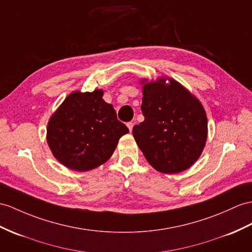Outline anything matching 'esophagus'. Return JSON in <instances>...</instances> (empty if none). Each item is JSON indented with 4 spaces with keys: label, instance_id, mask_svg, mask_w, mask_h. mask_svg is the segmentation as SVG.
Returning a JSON list of instances; mask_svg holds the SVG:
<instances>
[{
    "label": "esophagus",
    "instance_id": "1",
    "mask_svg": "<svg viewBox=\"0 0 252 252\" xmlns=\"http://www.w3.org/2000/svg\"><path fill=\"white\" fill-rule=\"evenodd\" d=\"M133 123L132 122H129V123H127V127H128V129H129V131L131 132V130H132V128H133Z\"/></svg>",
    "mask_w": 252,
    "mask_h": 252
}]
</instances>
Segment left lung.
<instances>
[{
    "instance_id": "obj_1",
    "label": "left lung",
    "mask_w": 252,
    "mask_h": 252,
    "mask_svg": "<svg viewBox=\"0 0 252 252\" xmlns=\"http://www.w3.org/2000/svg\"><path fill=\"white\" fill-rule=\"evenodd\" d=\"M144 121L133 138L153 168L164 174L189 169L200 158L207 139V116L201 101L176 80H141Z\"/></svg>"
}]
</instances>
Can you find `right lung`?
Segmentation results:
<instances>
[{
	"mask_svg": "<svg viewBox=\"0 0 252 252\" xmlns=\"http://www.w3.org/2000/svg\"><path fill=\"white\" fill-rule=\"evenodd\" d=\"M103 91H75L50 116L47 143L55 159L66 168L84 172L105 163L119 140L129 132L116 118Z\"/></svg>",
	"mask_w": 252,
	"mask_h": 252,
	"instance_id": "right-lung-1",
	"label": "right lung"
}]
</instances>
